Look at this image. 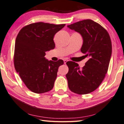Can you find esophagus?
<instances>
[{"label":"esophagus","mask_w":124,"mask_h":124,"mask_svg":"<svg viewBox=\"0 0 124 124\" xmlns=\"http://www.w3.org/2000/svg\"><path fill=\"white\" fill-rule=\"evenodd\" d=\"M67 61H68V60H64V64H66V63L67 62Z\"/></svg>","instance_id":"1"}]
</instances>
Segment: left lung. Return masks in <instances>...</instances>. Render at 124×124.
<instances>
[{
    "label": "left lung",
    "mask_w": 124,
    "mask_h": 124,
    "mask_svg": "<svg viewBox=\"0 0 124 124\" xmlns=\"http://www.w3.org/2000/svg\"><path fill=\"white\" fill-rule=\"evenodd\" d=\"M67 27L81 35V52L88 58L81 69L75 62H66L69 87L77 94H88L99 87L107 72L112 54L110 37L103 27L91 19L79 21Z\"/></svg>",
    "instance_id": "obj_1"
}]
</instances>
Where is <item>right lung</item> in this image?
Returning a JSON list of instances; mask_svg holds the SVG:
<instances>
[{
	"instance_id": "obj_1",
	"label": "right lung",
	"mask_w": 124,
	"mask_h": 124,
	"mask_svg": "<svg viewBox=\"0 0 124 124\" xmlns=\"http://www.w3.org/2000/svg\"><path fill=\"white\" fill-rule=\"evenodd\" d=\"M65 26L33 23L23 27L17 35L14 65L22 80L32 92L43 93L54 86L58 68L64 64V61H48L45 57V52L54 48V35Z\"/></svg>"
}]
</instances>
